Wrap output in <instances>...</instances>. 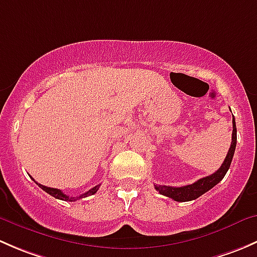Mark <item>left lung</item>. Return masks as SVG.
Masks as SVG:
<instances>
[{"mask_svg": "<svg viewBox=\"0 0 257 257\" xmlns=\"http://www.w3.org/2000/svg\"><path fill=\"white\" fill-rule=\"evenodd\" d=\"M235 148H236V124H235V118H232V139L230 149L227 152L226 158H225L224 163L221 167L214 173V174L209 175V177L199 179L195 183L190 184V185H184V186H167V185H154L155 189L159 191L162 195L172 198L175 201H190L195 200L199 196L203 195L204 193L209 191L210 189L214 188L217 183L222 180L225 177L226 172L229 170L230 164L232 162V157H234Z\"/></svg>", "mask_w": 257, "mask_h": 257, "instance_id": "left-lung-1", "label": "left lung"}]
</instances>
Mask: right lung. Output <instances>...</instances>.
Segmentation results:
<instances>
[{
    "label": "right lung",
    "mask_w": 257,
    "mask_h": 257,
    "mask_svg": "<svg viewBox=\"0 0 257 257\" xmlns=\"http://www.w3.org/2000/svg\"><path fill=\"white\" fill-rule=\"evenodd\" d=\"M32 180H35V179L32 178ZM36 184H37L41 189H43L46 193H48L49 195H52V196H54L56 199H59V200H64V201H76L77 199H82V198H85V196L93 195V194L97 193V190L99 189V185H97V186H94V188L90 189V190H88L87 193L82 194V195H79V196H76V198H72V196H68V195H66V194H63V191H61L59 189L48 188V186H45V185H42V184H38V183H36Z\"/></svg>",
    "instance_id": "right-lung-1"
}]
</instances>
